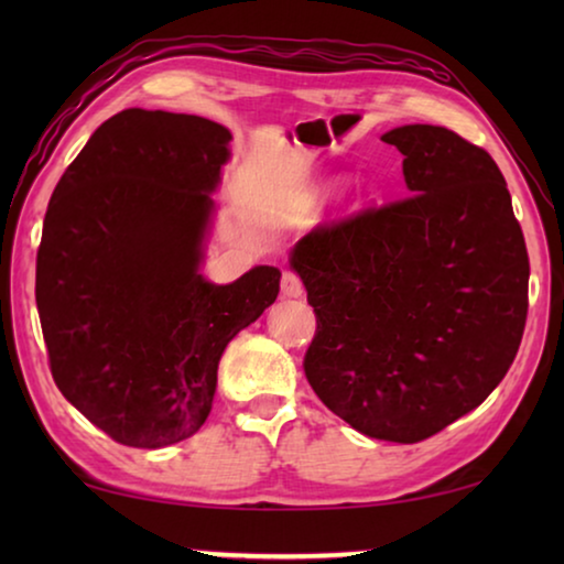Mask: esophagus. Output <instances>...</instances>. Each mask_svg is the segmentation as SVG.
<instances>
[{"label":"esophagus","mask_w":564,"mask_h":564,"mask_svg":"<svg viewBox=\"0 0 564 564\" xmlns=\"http://www.w3.org/2000/svg\"><path fill=\"white\" fill-rule=\"evenodd\" d=\"M281 293L289 295V299H301L303 295V283L295 273L285 271L283 279H281Z\"/></svg>","instance_id":"34e87169"}]
</instances>
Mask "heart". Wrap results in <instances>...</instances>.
<instances>
[{
	"label": "heart",
	"mask_w": 564,
	"mask_h": 564,
	"mask_svg": "<svg viewBox=\"0 0 564 564\" xmlns=\"http://www.w3.org/2000/svg\"><path fill=\"white\" fill-rule=\"evenodd\" d=\"M328 191H330V186H328Z\"/></svg>",
	"instance_id": "obj_1"
}]
</instances>
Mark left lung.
<instances>
[{"instance_id":"left-lung-1","label":"left lung","mask_w":564,"mask_h":564,"mask_svg":"<svg viewBox=\"0 0 564 564\" xmlns=\"http://www.w3.org/2000/svg\"><path fill=\"white\" fill-rule=\"evenodd\" d=\"M408 198L318 228L289 265L316 311L303 368L358 433L417 443L488 398L528 318L530 261L488 151L431 123L390 129Z\"/></svg>"}]
</instances>
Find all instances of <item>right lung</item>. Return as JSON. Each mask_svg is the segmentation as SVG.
Listing matches in <instances>:
<instances>
[{
    "label": "right lung",
    "mask_w": 564,
    "mask_h": 564,
    "mask_svg": "<svg viewBox=\"0 0 564 564\" xmlns=\"http://www.w3.org/2000/svg\"><path fill=\"white\" fill-rule=\"evenodd\" d=\"M231 131L194 113L123 109L64 171L36 253V308L56 388L129 447L206 423L218 360L275 301L281 271L202 273Z\"/></svg>",
    "instance_id": "add662e5"
}]
</instances>
